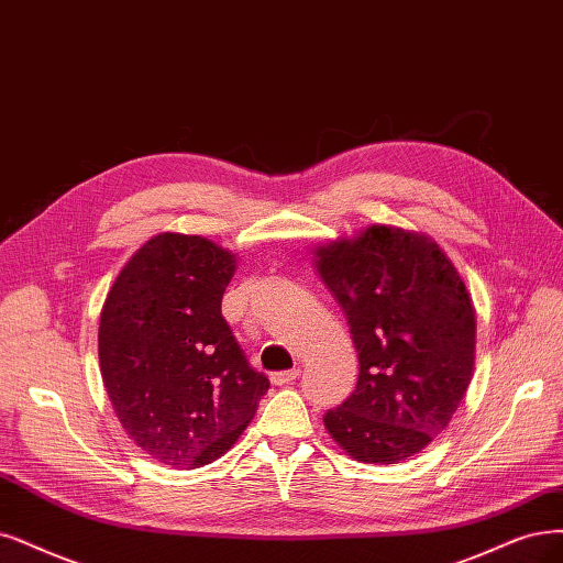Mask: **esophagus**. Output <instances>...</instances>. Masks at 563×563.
I'll return each instance as SVG.
<instances>
[{
	"label": "esophagus",
	"instance_id": "34e87169",
	"mask_svg": "<svg viewBox=\"0 0 563 563\" xmlns=\"http://www.w3.org/2000/svg\"><path fill=\"white\" fill-rule=\"evenodd\" d=\"M299 368H289V371H276V373H271V383L274 385H289V383H295L297 378H299Z\"/></svg>",
	"mask_w": 563,
	"mask_h": 563
}]
</instances>
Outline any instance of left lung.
<instances>
[{
    "label": "left lung",
    "mask_w": 563,
    "mask_h": 563,
    "mask_svg": "<svg viewBox=\"0 0 563 563\" xmlns=\"http://www.w3.org/2000/svg\"><path fill=\"white\" fill-rule=\"evenodd\" d=\"M318 271L360 357L355 391L324 412V427L357 462L397 464L448 427L468 389L466 285L433 241L378 224L320 247Z\"/></svg>",
    "instance_id": "obj_1"
}]
</instances>
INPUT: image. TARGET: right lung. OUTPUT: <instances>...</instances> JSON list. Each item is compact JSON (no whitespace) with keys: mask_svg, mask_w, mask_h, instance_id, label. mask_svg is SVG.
Here are the masks:
<instances>
[{"mask_svg":"<svg viewBox=\"0 0 563 563\" xmlns=\"http://www.w3.org/2000/svg\"><path fill=\"white\" fill-rule=\"evenodd\" d=\"M236 260L159 234L124 264L99 320L103 387L132 441L174 468L216 462L268 389L222 318Z\"/></svg>","mask_w":563,"mask_h":563,"instance_id":"obj_1","label":"right lung"}]
</instances>
